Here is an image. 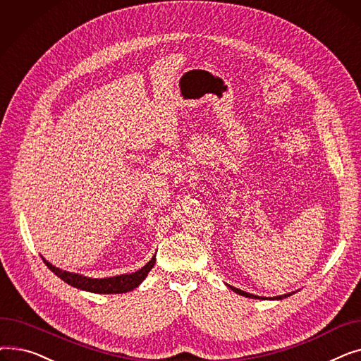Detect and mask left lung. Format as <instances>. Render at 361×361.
Masks as SVG:
<instances>
[{"mask_svg": "<svg viewBox=\"0 0 361 361\" xmlns=\"http://www.w3.org/2000/svg\"><path fill=\"white\" fill-rule=\"evenodd\" d=\"M234 293H237V294H240V295H243V297H249V298H262V300H268V297H259V295H255V294H250V293H245V291H241V290H238V288H235V287H231V286H228ZM295 293V291H294ZM294 293H288V294H283V295H276V297H272V298H269V300H282V298H287V297H290V295H293Z\"/></svg>", "mask_w": 361, "mask_h": 361, "instance_id": "left-lung-1", "label": "left lung"}]
</instances>
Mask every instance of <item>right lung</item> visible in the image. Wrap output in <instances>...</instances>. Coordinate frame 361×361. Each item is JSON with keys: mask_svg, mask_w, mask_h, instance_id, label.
Masks as SVG:
<instances>
[{"mask_svg": "<svg viewBox=\"0 0 361 361\" xmlns=\"http://www.w3.org/2000/svg\"><path fill=\"white\" fill-rule=\"evenodd\" d=\"M41 257L47 267L60 279L67 282L68 286L83 290V291L94 293V294H123V293L133 291L140 286L157 262V257L154 256L142 269H139L136 272L123 274V275L109 276V278H89V276H85L80 274L63 271L60 268L54 267V264L49 263L44 256H41Z\"/></svg>", "mask_w": 361, "mask_h": 361, "instance_id": "add662e5", "label": "right lung"}]
</instances>
